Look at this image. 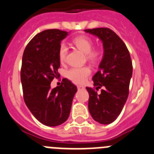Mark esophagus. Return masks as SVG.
<instances>
[{
  "instance_id": "esophagus-1",
  "label": "esophagus",
  "mask_w": 154,
  "mask_h": 154,
  "mask_svg": "<svg viewBox=\"0 0 154 154\" xmlns=\"http://www.w3.org/2000/svg\"><path fill=\"white\" fill-rule=\"evenodd\" d=\"M77 88H78V90H82V89H85V87L82 86V85H78V86H77Z\"/></svg>"
}]
</instances>
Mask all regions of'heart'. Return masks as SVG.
Segmentation results:
<instances>
[{"label":"heart","mask_w":154,"mask_h":154,"mask_svg":"<svg viewBox=\"0 0 154 154\" xmlns=\"http://www.w3.org/2000/svg\"><path fill=\"white\" fill-rule=\"evenodd\" d=\"M73 44L78 48L80 51L86 54L87 58L93 62H96L100 59L102 56V51L99 48L92 49L93 42L86 36H79L73 39ZM68 54V47L66 45L61 44L58 49V59L61 63H63L66 60ZM91 73V69L87 66L85 67L72 68L67 72V77L76 84H82L86 81L87 78Z\"/></svg>","instance_id":"1"}]
</instances>
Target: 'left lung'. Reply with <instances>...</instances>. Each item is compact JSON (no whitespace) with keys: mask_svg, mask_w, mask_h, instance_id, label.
I'll use <instances>...</instances> for the list:
<instances>
[{"mask_svg":"<svg viewBox=\"0 0 154 154\" xmlns=\"http://www.w3.org/2000/svg\"><path fill=\"white\" fill-rule=\"evenodd\" d=\"M85 31L101 40L104 51L99 71L92 77L95 89L86 87L89 112L100 124H109L119 116L128 98L133 74L131 58L124 42L109 28ZM99 89L100 94L95 91Z\"/></svg>","mask_w":154,"mask_h":154,"instance_id":"8db88e82","label":"left lung"}]
</instances>
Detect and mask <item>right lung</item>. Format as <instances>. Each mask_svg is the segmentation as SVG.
<instances>
[{
    "mask_svg": "<svg viewBox=\"0 0 154 154\" xmlns=\"http://www.w3.org/2000/svg\"><path fill=\"white\" fill-rule=\"evenodd\" d=\"M67 31L48 29L35 35L27 45L22 57L21 81L24 100L32 115L42 124L57 126L69 116L77 88L67 79L60 86L51 88L60 67L58 49Z\"/></svg>",
    "mask_w": 154,
    "mask_h": 154,
    "instance_id": "right-lung-1",
    "label": "right lung"
}]
</instances>
